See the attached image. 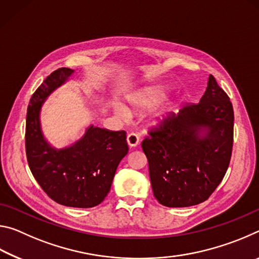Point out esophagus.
Here are the masks:
<instances>
[{
    "label": "esophagus",
    "instance_id": "34e87169",
    "mask_svg": "<svg viewBox=\"0 0 259 259\" xmlns=\"http://www.w3.org/2000/svg\"><path fill=\"white\" fill-rule=\"evenodd\" d=\"M126 143L130 147H136L139 143V137L136 134H129L126 137Z\"/></svg>",
    "mask_w": 259,
    "mask_h": 259
}]
</instances>
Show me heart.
Returning <instances> with one entry per match:
<instances>
[{"label":"heart","mask_w":259,"mask_h":259,"mask_svg":"<svg viewBox=\"0 0 259 259\" xmlns=\"http://www.w3.org/2000/svg\"><path fill=\"white\" fill-rule=\"evenodd\" d=\"M169 89L165 87H153L147 88L139 91L138 94L134 95L133 97L129 99V104L134 111H144V109H148L163 99L166 95H168ZM117 113L120 114L122 117L129 116V109L123 105H117ZM177 111V103L171 102L161 106L159 109H156L155 113L153 114V121L156 123H162L165 122L171 117L175 112Z\"/></svg>","instance_id":"obj_1"}]
</instances>
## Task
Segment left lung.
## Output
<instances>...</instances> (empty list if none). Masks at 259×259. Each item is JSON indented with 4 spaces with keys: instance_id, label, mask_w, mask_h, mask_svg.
Returning <instances> with one entry per match:
<instances>
[{
    "instance_id": "obj_1",
    "label": "left lung",
    "mask_w": 259,
    "mask_h": 259,
    "mask_svg": "<svg viewBox=\"0 0 259 259\" xmlns=\"http://www.w3.org/2000/svg\"><path fill=\"white\" fill-rule=\"evenodd\" d=\"M233 106L209 75L199 104L183 107L150 131L142 147L154 196L169 208L207 200L224 178L233 147Z\"/></svg>"
}]
</instances>
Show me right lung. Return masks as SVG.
<instances>
[{
	"instance_id": "right-lung-1",
	"label": "right lung",
	"mask_w": 259,
	"mask_h": 259,
	"mask_svg": "<svg viewBox=\"0 0 259 259\" xmlns=\"http://www.w3.org/2000/svg\"><path fill=\"white\" fill-rule=\"evenodd\" d=\"M73 73L66 67L57 69L33 94L26 117V155L34 178L49 198L66 207L93 208L106 198L129 148L125 131L93 124L71 146L55 148L47 142L41 128L42 106Z\"/></svg>"
}]
</instances>
